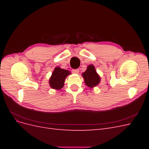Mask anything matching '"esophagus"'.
<instances>
[{
	"label": "esophagus",
	"instance_id": "esophagus-1",
	"mask_svg": "<svg viewBox=\"0 0 149 149\" xmlns=\"http://www.w3.org/2000/svg\"><path fill=\"white\" fill-rule=\"evenodd\" d=\"M72 72H73V73L77 74V73H79V70H78V69H73V70H72Z\"/></svg>",
	"mask_w": 149,
	"mask_h": 149
}]
</instances>
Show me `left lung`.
Returning a JSON list of instances; mask_svg holds the SVG:
<instances>
[{"label": "left lung", "instance_id": "left-lung-1", "mask_svg": "<svg viewBox=\"0 0 149 149\" xmlns=\"http://www.w3.org/2000/svg\"><path fill=\"white\" fill-rule=\"evenodd\" d=\"M82 74L86 85L89 88H92L96 86L100 82V77L96 73L94 66L92 65H89L87 67V70Z\"/></svg>", "mask_w": 149, "mask_h": 149}]
</instances>
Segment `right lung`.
I'll list each match as a JSON object with an SVG mask.
<instances>
[{
  "mask_svg": "<svg viewBox=\"0 0 149 149\" xmlns=\"http://www.w3.org/2000/svg\"><path fill=\"white\" fill-rule=\"evenodd\" d=\"M70 74L69 71L61 69L60 67L55 68L49 81L51 88L55 89H60L62 88L64 86L65 78Z\"/></svg>",
  "mask_w": 149,
  "mask_h": 149,
  "instance_id": "obj_1",
  "label": "right lung"
}]
</instances>
